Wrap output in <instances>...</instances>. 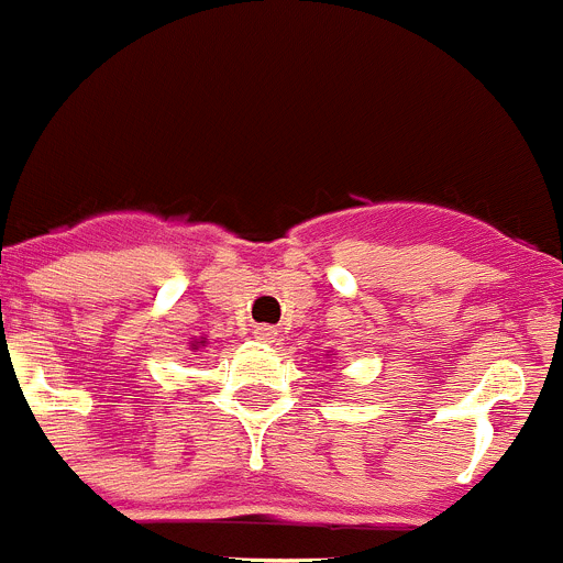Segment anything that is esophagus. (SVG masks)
<instances>
[{"label": "esophagus", "instance_id": "esophagus-1", "mask_svg": "<svg viewBox=\"0 0 563 563\" xmlns=\"http://www.w3.org/2000/svg\"><path fill=\"white\" fill-rule=\"evenodd\" d=\"M254 338L260 340V343H265V345L278 343V332L273 327H256L254 329Z\"/></svg>", "mask_w": 563, "mask_h": 563}]
</instances>
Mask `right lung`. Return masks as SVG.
<instances>
[{
    "mask_svg": "<svg viewBox=\"0 0 563 563\" xmlns=\"http://www.w3.org/2000/svg\"><path fill=\"white\" fill-rule=\"evenodd\" d=\"M206 343H209L206 338H195V340H189V349H192V352H198L200 345H206Z\"/></svg>",
    "mask_w": 563,
    "mask_h": 563,
    "instance_id": "right-lung-1",
    "label": "right lung"
}]
</instances>
